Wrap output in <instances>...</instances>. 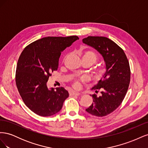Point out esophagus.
<instances>
[{"label":"esophagus","mask_w":148,"mask_h":148,"mask_svg":"<svg viewBox=\"0 0 148 148\" xmlns=\"http://www.w3.org/2000/svg\"><path fill=\"white\" fill-rule=\"evenodd\" d=\"M70 95H71V96H80V95H81V94L79 93V92H70Z\"/></svg>","instance_id":"34e87169"}]
</instances>
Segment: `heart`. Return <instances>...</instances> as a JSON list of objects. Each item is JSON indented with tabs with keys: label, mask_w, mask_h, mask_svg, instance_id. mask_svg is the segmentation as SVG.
Returning a JSON list of instances; mask_svg holds the SVG:
<instances>
[{
	"label": "heart",
	"mask_w": 148,
	"mask_h": 148,
	"mask_svg": "<svg viewBox=\"0 0 148 148\" xmlns=\"http://www.w3.org/2000/svg\"><path fill=\"white\" fill-rule=\"evenodd\" d=\"M66 57L64 58V59ZM82 59L83 63H89L91 65L95 64L98 60V56L95 52L90 49L85 50L82 54ZM107 72V69L104 66L97 67L94 71V75L97 79H101L102 78ZM86 82V78L84 77H80L76 78L73 79L71 83V86L75 89H79L81 88L82 83Z\"/></svg>",
	"instance_id": "heart-1"
}]
</instances>
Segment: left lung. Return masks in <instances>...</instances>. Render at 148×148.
Here are the masks:
<instances>
[{
	"label": "left lung",
	"mask_w": 148,
	"mask_h": 148,
	"mask_svg": "<svg viewBox=\"0 0 148 148\" xmlns=\"http://www.w3.org/2000/svg\"><path fill=\"white\" fill-rule=\"evenodd\" d=\"M83 42L99 52L106 62V73L92 88L96 93L101 90V95H92V104L86 109L92 115L104 117L117 109L126 95L130 82L129 62L123 49L106 37L88 36Z\"/></svg>",
	"instance_id": "8db88e82"
}]
</instances>
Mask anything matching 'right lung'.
I'll list each match as a JSON object with an SVG mask.
<instances>
[{
	"label": "right lung",
	"instance_id": "right-lung-1",
	"mask_svg": "<svg viewBox=\"0 0 148 148\" xmlns=\"http://www.w3.org/2000/svg\"><path fill=\"white\" fill-rule=\"evenodd\" d=\"M78 39L77 36L43 38L29 44L21 53L16 85L22 100L34 113L48 117L61 110L68 91L63 87L49 89L47 82L57 70L61 52Z\"/></svg>",
	"mask_w": 148,
	"mask_h": 148
}]
</instances>
